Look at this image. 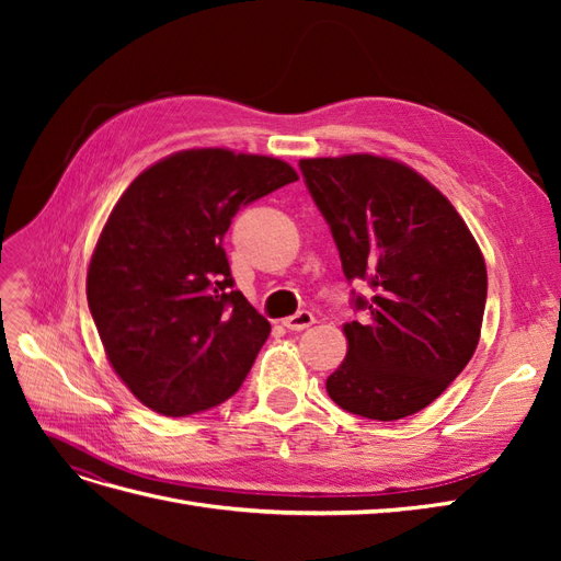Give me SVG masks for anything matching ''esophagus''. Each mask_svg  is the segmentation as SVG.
<instances>
[{"mask_svg":"<svg viewBox=\"0 0 561 561\" xmlns=\"http://www.w3.org/2000/svg\"><path fill=\"white\" fill-rule=\"evenodd\" d=\"M313 322H316V316H313L311 311H297L295 316L285 318V320H283V325H285L287 330H293V332H301V330L311 328Z\"/></svg>","mask_w":561,"mask_h":561,"instance_id":"obj_1","label":"esophagus"}]
</instances>
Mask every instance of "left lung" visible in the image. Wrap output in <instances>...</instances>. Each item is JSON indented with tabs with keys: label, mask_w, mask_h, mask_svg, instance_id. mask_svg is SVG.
Wrapping results in <instances>:
<instances>
[{
	"label": "left lung",
	"mask_w": 561,
	"mask_h": 561,
	"mask_svg": "<svg viewBox=\"0 0 561 561\" xmlns=\"http://www.w3.org/2000/svg\"><path fill=\"white\" fill-rule=\"evenodd\" d=\"M299 171L332 231L360 320L328 379L342 410L377 421L412 416L461 375L480 342L486 266L451 203L412 168L351 154L304 159Z\"/></svg>",
	"instance_id": "obj_1"
}]
</instances>
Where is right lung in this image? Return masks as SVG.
I'll return each mask as SVG.
<instances>
[{
    "instance_id": "add662e5",
    "label": "right lung",
    "mask_w": 561,
    "mask_h": 561,
    "mask_svg": "<svg viewBox=\"0 0 561 561\" xmlns=\"http://www.w3.org/2000/svg\"><path fill=\"white\" fill-rule=\"evenodd\" d=\"M295 180L278 159L190 149L118 198L87 297L114 371L149 410L206 412L245 381L271 325L236 290L222 241L236 213Z\"/></svg>"
}]
</instances>
